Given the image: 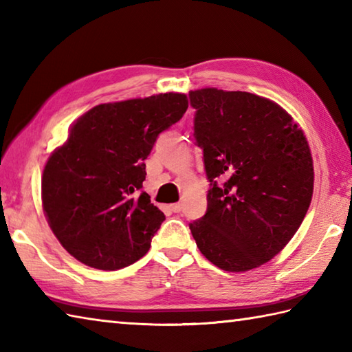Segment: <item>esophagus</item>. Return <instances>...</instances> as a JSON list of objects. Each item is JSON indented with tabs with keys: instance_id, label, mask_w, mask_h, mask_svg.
<instances>
[{
	"instance_id": "esophagus-1",
	"label": "esophagus",
	"mask_w": 352,
	"mask_h": 352,
	"mask_svg": "<svg viewBox=\"0 0 352 352\" xmlns=\"http://www.w3.org/2000/svg\"><path fill=\"white\" fill-rule=\"evenodd\" d=\"M170 210L174 213H180L183 210V206L182 204H172L170 206Z\"/></svg>"
}]
</instances>
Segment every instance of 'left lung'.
I'll return each instance as SVG.
<instances>
[{
    "instance_id": "8db88e82",
    "label": "left lung",
    "mask_w": 352,
    "mask_h": 352,
    "mask_svg": "<svg viewBox=\"0 0 352 352\" xmlns=\"http://www.w3.org/2000/svg\"><path fill=\"white\" fill-rule=\"evenodd\" d=\"M189 100L210 182L207 212L189 228L214 266L250 271L289 243L309 210L315 172L307 139L286 110L258 95L207 87Z\"/></svg>"
}]
</instances>
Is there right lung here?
I'll return each mask as SVG.
<instances>
[{"mask_svg":"<svg viewBox=\"0 0 352 352\" xmlns=\"http://www.w3.org/2000/svg\"><path fill=\"white\" fill-rule=\"evenodd\" d=\"M188 106L184 94H160L100 104L72 125L42 175L45 216L72 257L116 271L148 252L164 214L142 190L145 160Z\"/></svg>","mask_w":352,"mask_h":352,"instance_id":"add662e5","label":"right lung"}]
</instances>
